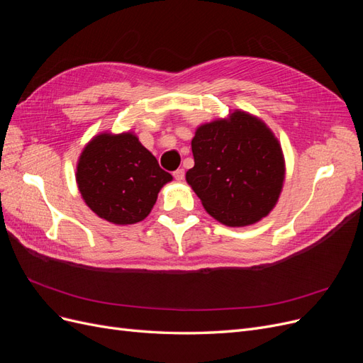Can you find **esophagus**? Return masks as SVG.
Segmentation results:
<instances>
[{
	"instance_id": "34e87169",
	"label": "esophagus",
	"mask_w": 363,
	"mask_h": 363,
	"mask_svg": "<svg viewBox=\"0 0 363 363\" xmlns=\"http://www.w3.org/2000/svg\"><path fill=\"white\" fill-rule=\"evenodd\" d=\"M174 179L177 180V182H182L184 179V169L179 168L177 171H174Z\"/></svg>"
}]
</instances>
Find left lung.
Masks as SVG:
<instances>
[{
  "mask_svg": "<svg viewBox=\"0 0 363 363\" xmlns=\"http://www.w3.org/2000/svg\"><path fill=\"white\" fill-rule=\"evenodd\" d=\"M186 182L203 207L228 227L251 225L276 206L284 180L280 142L262 119L235 111L200 125Z\"/></svg>",
  "mask_w": 363,
  "mask_h": 363,
  "instance_id": "8db88e82",
  "label": "left lung"
}]
</instances>
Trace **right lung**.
<instances>
[{
	"label": "right lung",
	"mask_w": 363,
	"mask_h": 363,
	"mask_svg": "<svg viewBox=\"0 0 363 363\" xmlns=\"http://www.w3.org/2000/svg\"><path fill=\"white\" fill-rule=\"evenodd\" d=\"M75 180L94 213L127 225L148 216L172 175L159 167L136 135L127 131L96 135L82 151Z\"/></svg>",
	"instance_id": "1"
}]
</instances>
